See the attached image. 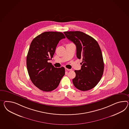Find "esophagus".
I'll return each instance as SVG.
<instances>
[{
  "label": "esophagus",
  "instance_id": "obj_1",
  "mask_svg": "<svg viewBox=\"0 0 129 129\" xmlns=\"http://www.w3.org/2000/svg\"><path fill=\"white\" fill-rule=\"evenodd\" d=\"M65 70L66 71H72V70L69 69H68V68H65Z\"/></svg>",
  "mask_w": 129,
  "mask_h": 129
}]
</instances>
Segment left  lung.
<instances>
[{
	"mask_svg": "<svg viewBox=\"0 0 129 129\" xmlns=\"http://www.w3.org/2000/svg\"><path fill=\"white\" fill-rule=\"evenodd\" d=\"M67 39L76 46V56L82 59L81 68L75 70L74 86L83 91L94 87L100 81L104 71L103 55L99 44L92 37L80 31L64 32Z\"/></svg>",
	"mask_w": 129,
	"mask_h": 129,
	"instance_id": "8db88e82",
	"label": "left lung"
}]
</instances>
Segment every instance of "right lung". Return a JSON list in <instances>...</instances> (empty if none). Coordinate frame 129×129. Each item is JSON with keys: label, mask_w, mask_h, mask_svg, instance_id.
I'll return each instance as SVG.
<instances>
[{"label": "right lung", "mask_w": 129, "mask_h": 129, "mask_svg": "<svg viewBox=\"0 0 129 129\" xmlns=\"http://www.w3.org/2000/svg\"><path fill=\"white\" fill-rule=\"evenodd\" d=\"M66 37L61 32H45L32 41L26 56V67L34 85L45 92L56 89L65 74L63 67L55 68L51 59L60 40Z\"/></svg>", "instance_id": "1"}]
</instances>
